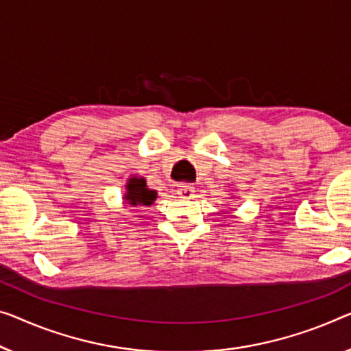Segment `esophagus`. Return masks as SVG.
<instances>
[{"label":"esophagus","instance_id":"1","mask_svg":"<svg viewBox=\"0 0 351 351\" xmlns=\"http://www.w3.org/2000/svg\"><path fill=\"white\" fill-rule=\"evenodd\" d=\"M176 193L180 198H192L193 193H195V189H193V186L191 184H182L178 187Z\"/></svg>","mask_w":351,"mask_h":351}]
</instances>
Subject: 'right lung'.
<instances>
[{"label": "right lung", "instance_id": "right-lung-1", "mask_svg": "<svg viewBox=\"0 0 351 351\" xmlns=\"http://www.w3.org/2000/svg\"><path fill=\"white\" fill-rule=\"evenodd\" d=\"M158 198V192L146 186L143 176L132 175L125 182V192L123 195L124 206H149Z\"/></svg>", "mask_w": 351, "mask_h": 351}]
</instances>
